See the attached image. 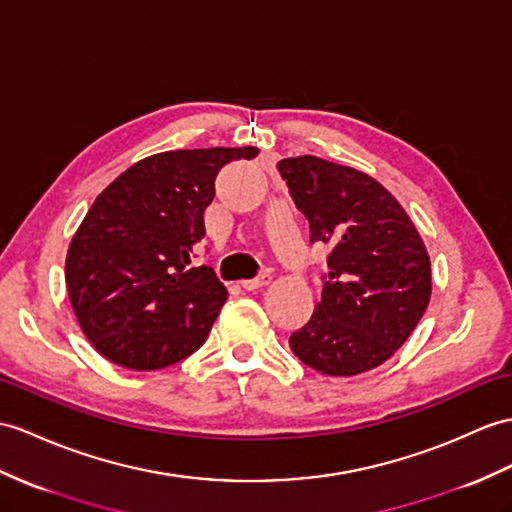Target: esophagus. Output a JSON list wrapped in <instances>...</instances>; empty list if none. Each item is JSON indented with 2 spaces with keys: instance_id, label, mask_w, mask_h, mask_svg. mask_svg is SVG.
<instances>
[{
  "instance_id": "esophagus-1",
  "label": "esophagus",
  "mask_w": 512,
  "mask_h": 512,
  "mask_svg": "<svg viewBox=\"0 0 512 512\" xmlns=\"http://www.w3.org/2000/svg\"><path fill=\"white\" fill-rule=\"evenodd\" d=\"M268 283H270V275H261L257 279L242 281V288L244 290H259V288H264V285H268Z\"/></svg>"
}]
</instances>
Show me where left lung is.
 <instances>
[{
	"label": "left lung",
	"instance_id": "1",
	"mask_svg": "<svg viewBox=\"0 0 512 512\" xmlns=\"http://www.w3.org/2000/svg\"><path fill=\"white\" fill-rule=\"evenodd\" d=\"M277 168L310 222V242L329 246L323 299L290 347L323 375L371 371L410 338L430 303L421 235L373 176L314 154L281 159Z\"/></svg>",
	"mask_w": 512,
	"mask_h": 512
}]
</instances>
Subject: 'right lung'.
Segmentation results:
<instances>
[{
  "label": "right lung",
  "mask_w": 512,
  "mask_h": 512,
  "mask_svg": "<svg viewBox=\"0 0 512 512\" xmlns=\"http://www.w3.org/2000/svg\"><path fill=\"white\" fill-rule=\"evenodd\" d=\"M259 148H194L130 165L95 198L71 237L65 283L82 334L106 360L157 371L207 340L227 288L189 268L222 165Z\"/></svg>",
  "instance_id": "1"
}]
</instances>
